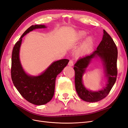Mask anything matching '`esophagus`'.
<instances>
[{"instance_id":"1","label":"esophagus","mask_w":128,"mask_h":128,"mask_svg":"<svg viewBox=\"0 0 128 128\" xmlns=\"http://www.w3.org/2000/svg\"><path fill=\"white\" fill-rule=\"evenodd\" d=\"M73 64H74V61H73V60H72V59L69 60V62H68V65L69 66H72Z\"/></svg>"}]
</instances>
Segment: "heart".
Wrapping results in <instances>:
<instances>
[{
    "label": "heart",
    "mask_w": 128,
    "mask_h": 128,
    "mask_svg": "<svg viewBox=\"0 0 128 128\" xmlns=\"http://www.w3.org/2000/svg\"><path fill=\"white\" fill-rule=\"evenodd\" d=\"M86 36V34L84 32H80L78 34V39L82 40ZM94 45V40L91 37H88L86 38V40L84 41L82 44L80 46L77 53L79 55H84L86 54Z\"/></svg>",
    "instance_id": "1"
}]
</instances>
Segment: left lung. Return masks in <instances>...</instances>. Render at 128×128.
Listing matches in <instances>:
<instances>
[{"label": "left lung", "mask_w": 128, "mask_h": 128, "mask_svg": "<svg viewBox=\"0 0 128 128\" xmlns=\"http://www.w3.org/2000/svg\"><path fill=\"white\" fill-rule=\"evenodd\" d=\"M99 56L104 62L108 83L103 90L96 92L88 90L83 86L82 76L93 58ZM118 48L110 35L104 30L102 40L96 50L91 54L79 59L74 64L75 83L76 92L82 100L88 102H96L105 98L114 85L118 75Z\"/></svg>", "instance_id": "8db88e82"}]
</instances>
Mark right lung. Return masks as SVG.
<instances>
[{"label":"right lung","mask_w":128,"mask_h":128,"mask_svg":"<svg viewBox=\"0 0 128 128\" xmlns=\"http://www.w3.org/2000/svg\"><path fill=\"white\" fill-rule=\"evenodd\" d=\"M44 25L30 26L15 43L12 54L11 77L15 88L28 102L36 105H42L53 98L57 75L67 65L69 60L62 59L54 62L40 76H30L23 70L19 59V50L22 38L34 29L45 28Z\"/></svg>","instance_id":"1"}]
</instances>
